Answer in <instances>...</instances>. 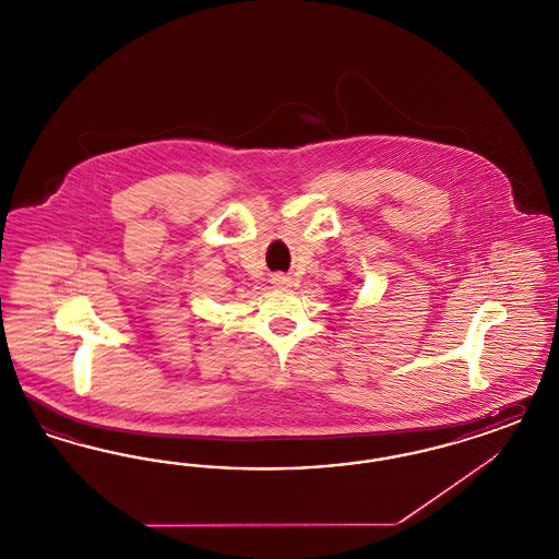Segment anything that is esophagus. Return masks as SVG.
Masks as SVG:
<instances>
[{
    "label": "esophagus",
    "mask_w": 559,
    "mask_h": 559,
    "mask_svg": "<svg viewBox=\"0 0 559 559\" xmlns=\"http://www.w3.org/2000/svg\"><path fill=\"white\" fill-rule=\"evenodd\" d=\"M275 282H277V284H284V282H288V280H286V277H275Z\"/></svg>",
    "instance_id": "1"
}]
</instances>
